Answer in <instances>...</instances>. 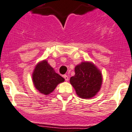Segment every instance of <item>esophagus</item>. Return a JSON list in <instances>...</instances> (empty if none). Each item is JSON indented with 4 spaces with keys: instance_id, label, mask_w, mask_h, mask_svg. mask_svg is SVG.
I'll list each match as a JSON object with an SVG mask.
<instances>
[{
    "instance_id": "1",
    "label": "esophagus",
    "mask_w": 132,
    "mask_h": 132,
    "mask_svg": "<svg viewBox=\"0 0 132 132\" xmlns=\"http://www.w3.org/2000/svg\"><path fill=\"white\" fill-rule=\"evenodd\" d=\"M63 77H64V78H65V81H68V80H69V77H68V76H67V75H63Z\"/></svg>"
}]
</instances>
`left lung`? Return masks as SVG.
Instances as JSON below:
<instances>
[{
    "label": "left lung",
    "instance_id": "obj_1",
    "mask_svg": "<svg viewBox=\"0 0 132 132\" xmlns=\"http://www.w3.org/2000/svg\"><path fill=\"white\" fill-rule=\"evenodd\" d=\"M75 73L70 78V83L80 98H92L100 92L103 77L95 64L90 61H82L75 66Z\"/></svg>",
    "mask_w": 132,
    "mask_h": 132
}]
</instances>
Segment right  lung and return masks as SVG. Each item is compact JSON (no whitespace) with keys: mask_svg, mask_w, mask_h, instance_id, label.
Here are the masks:
<instances>
[{"mask_svg":"<svg viewBox=\"0 0 132 132\" xmlns=\"http://www.w3.org/2000/svg\"><path fill=\"white\" fill-rule=\"evenodd\" d=\"M32 80L35 88L43 95H48L56 87L64 82V78L57 73L46 59L36 65L32 74Z\"/></svg>","mask_w":132,"mask_h":132,"instance_id":"add662e5","label":"right lung"}]
</instances>
